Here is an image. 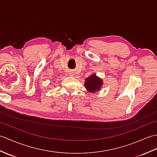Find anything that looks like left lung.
I'll return each instance as SVG.
<instances>
[{
  "instance_id": "8db88e82",
  "label": "left lung",
  "mask_w": 157,
  "mask_h": 157,
  "mask_svg": "<svg viewBox=\"0 0 157 157\" xmlns=\"http://www.w3.org/2000/svg\"><path fill=\"white\" fill-rule=\"evenodd\" d=\"M102 85V80L99 78L96 74L90 75L88 78H86L84 86L86 90L90 92L94 93L101 90Z\"/></svg>"
}]
</instances>
